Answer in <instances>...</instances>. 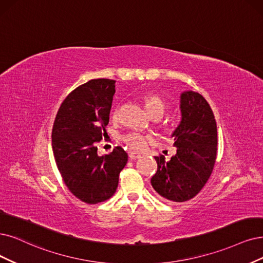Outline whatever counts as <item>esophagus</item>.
Here are the masks:
<instances>
[{
	"label": "esophagus",
	"mask_w": 263,
	"mask_h": 263,
	"mask_svg": "<svg viewBox=\"0 0 263 263\" xmlns=\"http://www.w3.org/2000/svg\"><path fill=\"white\" fill-rule=\"evenodd\" d=\"M141 157V155L139 153H135V152H130L129 153V158L131 160H135V159H139Z\"/></svg>",
	"instance_id": "1"
}]
</instances>
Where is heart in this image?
Here are the masks:
<instances>
[{"mask_svg": "<svg viewBox=\"0 0 263 263\" xmlns=\"http://www.w3.org/2000/svg\"><path fill=\"white\" fill-rule=\"evenodd\" d=\"M145 108L148 111L152 117L155 116H162L167 109V104L159 95L156 94H148L143 97ZM112 119L117 121L119 119V111L114 110L112 112ZM122 141L128 145V146L135 151H143L146 148L147 145L153 142L152 138L148 135H145L143 133L131 131L129 133L124 134L122 137Z\"/></svg>", "mask_w": 263, "mask_h": 263, "instance_id": "b5f03b06", "label": "heart"}]
</instances>
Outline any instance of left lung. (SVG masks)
<instances>
[{
	"label": "left lung",
	"mask_w": 263,
	"mask_h": 263,
	"mask_svg": "<svg viewBox=\"0 0 263 263\" xmlns=\"http://www.w3.org/2000/svg\"><path fill=\"white\" fill-rule=\"evenodd\" d=\"M182 119L172 133L177 154L169 161L156 156L157 172L151 183L160 196L171 201L192 199L205 186L217 159L218 132L215 115L199 93L181 94Z\"/></svg>",
	"instance_id": "obj_1"
}]
</instances>
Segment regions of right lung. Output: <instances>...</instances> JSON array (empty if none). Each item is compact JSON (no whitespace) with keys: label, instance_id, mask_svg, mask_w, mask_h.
I'll list each match as a JSON object with an SVG mask.
<instances>
[{"label":"right lung","instance_id":"1","mask_svg":"<svg viewBox=\"0 0 263 263\" xmlns=\"http://www.w3.org/2000/svg\"><path fill=\"white\" fill-rule=\"evenodd\" d=\"M115 82L93 79L78 86L62 103L53 124L52 147L57 168L68 190L91 205L114 195L119 173L128 161V154L121 146L108 155H97L96 143L107 138Z\"/></svg>","mask_w":263,"mask_h":263}]
</instances>
